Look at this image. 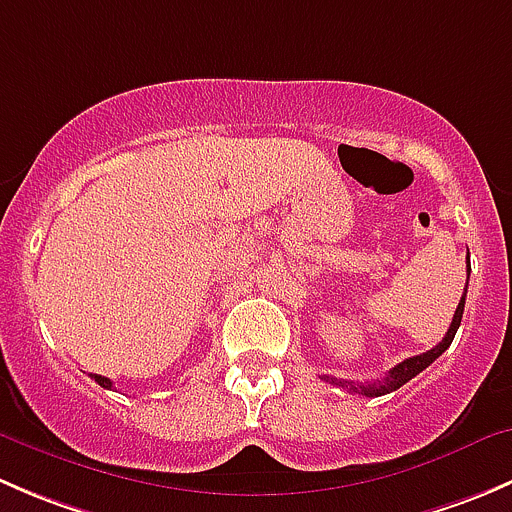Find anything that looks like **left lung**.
<instances>
[{
	"instance_id": "left-lung-1",
	"label": "left lung",
	"mask_w": 512,
	"mask_h": 512,
	"mask_svg": "<svg viewBox=\"0 0 512 512\" xmlns=\"http://www.w3.org/2000/svg\"><path fill=\"white\" fill-rule=\"evenodd\" d=\"M468 272H471V270H468ZM463 307H466V292H463L461 302H458L456 314H453V322H451V327H448L446 337H443L441 342L436 344V347L428 349V352H423V354H418V356H409V359H404V361H401V364H396L394 369H391L389 374H386V379L376 381V384H354V381L334 379V376H327V381H329V384L342 386V389H347L349 394H361V396H384V394H391V391L401 389V386H404L406 381H411L416 374H421V371L426 369V366H431L433 361L438 359V356H441L448 347H451L453 337H456L458 327H461Z\"/></svg>"
}]
</instances>
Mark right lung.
Returning <instances> with one entry per match:
<instances>
[{"label": "right lung", "instance_id": "1", "mask_svg": "<svg viewBox=\"0 0 512 512\" xmlns=\"http://www.w3.org/2000/svg\"><path fill=\"white\" fill-rule=\"evenodd\" d=\"M94 379H96V384H98V386H103V389H111V386H113V381H111V379H106V376H98V374H94Z\"/></svg>", "mask_w": 512, "mask_h": 512}]
</instances>
